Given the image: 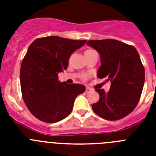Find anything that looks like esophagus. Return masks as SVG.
I'll return each mask as SVG.
<instances>
[{
	"mask_svg": "<svg viewBox=\"0 0 156 156\" xmlns=\"http://www.w3.org/2000/svg\"><path fill=\"white\" fill-rule=\"evenodd\" d=\"M92 90V89L90 87H86V90H85V92H86V93H89V92L90 91H91Z\"/></svg>",
	"mask_w": 156,
	"mask_h": 156,
	"instance_id": "esophagus-1",
	"label": "esophagus"
}]
</instances>
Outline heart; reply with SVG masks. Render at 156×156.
<instances>
[{
  "mask_svg": "<svg viewBox=\"0 0 156 156\" xmlns=\"http://www.w3.org/2000/svg\"><path fill=\"white\" fill-rule=\"evenodd\" d=\"M87 78V75H83V79L86 80Z\"/></svg>",
  "mask_w": 156,
  "mask_h": 156,
  "instance_id": "heart-1",
  "label": "heart"
}]
</instances>
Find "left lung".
<instances>
[{
    "mask_svg": "<svg viewBox=\"0 0 156 156\" xmlns=\"http://www.w3.org/2000/svg\"><path fill=\"white\" fill-rule=\"evenodd\" d=\"M87 45L101 55L97 76L111 81L108 93L96 89L100 98L92 109L107 120L122 119L136 108L144 87V68L138 52L132 45L112 39L92 40Z\"/></svg>",
    "mask_w": 156,
    "mask_h": 156,
    "instance_id": "left-lung-1",
    "label": "left lung"
}]
</instances>
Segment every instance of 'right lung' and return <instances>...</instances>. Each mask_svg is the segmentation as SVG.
Returning a JSON list of instances; mask_svg holds the SVG:
<instances>
[{
  "label": "right lung",
  "instance_id": "add662e5",
  "mask_svg": "<svg viewBox=\"0 0 156 156\" xmlns=\"http://www.w3.org/2000/svg\"><path fill=\"white\" fill-rule=\"evenodd\" d=\"M86 42L50 36L30 45L22 62L20 84L25 104L37 119L54 123L71 113L85 87L60 82L58 74L67 69L71 54Z\"/></svg>",
  "mask_w": 156,
  "mask_h": 156
}]
</instances>
